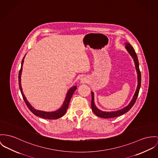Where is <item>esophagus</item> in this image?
<instances>
[{
    "label": "esophagus",
    "mask_w": 158,
    "mask_h": 158,
    "mask_svg": "<svg viewBox=\"0 0 158 158\" xmlns=\"http://www.w3.org/2000/svg\"><path fill=\"white\" fill-rule=\"evenodd\" d=\"M81 82L82 83V84H86V83H88V79L85 77V76H83L82 77V78L81 79Z\"/></svg>",
    "instance_id": "obj_1"
}]
</instances>
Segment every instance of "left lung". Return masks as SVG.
I'll return each instance as SVG.
<instances>
[{"label":"left lung","instance_id":"1","mask_svg":"<svg viewBox=\"0 0 158 158\" xmlns=\"http://www.w3.org/2000/svg\"><path fill=\"white\" fill-rule=\"evenodd\" d=\"M126 48L127 49V50L128 51V52L130 53V55L132 56V57L134 58V61L135 64V67L137 71V74H138V86L136 90V92L135 93V95L134 97L132 100V101L131 102V103H129V105L125 107L124 108L117 110V111H114V112H103L102 111L98 109H97L96 106H95L94 103V94L93 92H91V108L93 112L99 117L101 118H114V117H117L118 116H120L123 114L126 113L127 112H128L130 109L132 108V106H134L137 97L139 94V89H140V86H141V72L139 70V62H138V57L136 55V53L133 47L129 44V43H126Z\"/></svg>","mask_w":158,"mask_h":158}]
</instances>
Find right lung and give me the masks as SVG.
I'll return each instance as SVG.
<instances>
[{
  "label": "right lung",
  "mask_w": 158,
  "mask_h": 158,
  "mask_svg": "<svg viewBox=\"0 0 158 158\" xmlns=\"http://www.w3.org/2000/svg\"><path fill=\"white\" fill-rule=\"evenodd\" d=\"M23 61H24V58H23L22 61V65H21V68L20 70L19 71V88L22 95V97L23 98L24 102L26 105V106H27V108L29 109L36 116L40 117L41 118H46V119H49V120H56L58 119L59 118H61V117H62L66 112L67 109L69 108V103L70 101V99L73 96V93L74 91L76 90L77 86H74L73 88H72L67 93V96L65 98V100L64 101V103L63 104V105L62 106L60 109L59 110H57L55 112H43V111H40V110H36V109L33 108L31 105L29 104V103L27 101L26 97H24V94L23 93L22 91V88L21 86V83H20V75L22 73V66H23Z\"/></svg>",
  "instance_id": "1"
}]
</instances>
